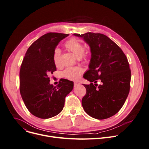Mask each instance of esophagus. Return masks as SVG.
Masks as SVG:
<instances>
[{
  "mask_svg": "<svg viewBox=\"0 0 149 149\" xmlns=\"http://www.w3.org/2000/svg\"><path fill=\"white\" fill-rule=\"evenodd\" d=\"M79 85H80V83L79 82H78V81L74 82V87H77V86H78Z\"/></svg>",
  "mask_w": 149,
  "mask_h": 149,
  "instance_id": "esophagus-1",
  "label": "esophagus"
}]
</instances>
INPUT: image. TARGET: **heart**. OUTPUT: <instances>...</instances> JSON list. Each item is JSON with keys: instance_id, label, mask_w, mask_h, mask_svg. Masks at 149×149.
Wrapping results in <instances>:
<instances>
[{"instance_id": "b5f03b06", "label": "heart", "mask_w": 149, "mask_h": 149, "mask_svg": "<svg viewBox=\"0 0 149 149\" xmlns=\"http://www.w3.org/2000/svg\"><path fill=\"white\" fill-rule=\"evenodd\" d=\"M65 47L72 52L78 58L84 56L85 50L84 46L76 38H71L66 43ZM53 62L56 66H59L61 64V50L59 48L55 49L53 55ZM83 71L79 67H70L66 68L63 72L64 76L70 80H77Z\"/></svg>"}]
</instances>
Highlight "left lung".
Segmentation results:
<instances>
[{"mask_svg":"<svg viewBox=\"0 0 149 149\" xmlns=\"http://www.w3.org/2000/svg\"><path fill=\"white\" fill-rule=\"evenodd\" d=\"M73 35L83 38L91 52L89 70L83 76L91 83L83 84L87 90L82 99L83 109L93 118H110L121 109L130 92L131 70L127 58L121 49L104 34ZM98 79L102 83L99 86L96 84Z\"/></svg>","mask_w":149,"mask_h":149,"instance_id":"1","label":"left lung"}]
</instances>
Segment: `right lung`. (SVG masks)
I'll use <instances>...</instances> for the list:
<instances>
[{
  "mask_svg": "<svg viewBox=\"0 0 149 149\" xmlns=\"http://www.w3.org/2000/svg\"><path fill=\"white\" fill-rule=\"evenodd\" d=\"M69 34L49 33L40 37L26 51L19 72L20 93L25 106L36 117L48 119L63 109L65 97L73 89L74 83L63 79L56 86L48 77L56 70L54 50Z\"/></svg>",
  "mask_w": 149,
  "mask_h": 149,
  "instance_id": "1",
  "label": "right lung"
}]
</instances>
